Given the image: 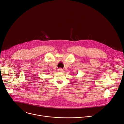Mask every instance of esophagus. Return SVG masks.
I'll return each mask as SVG.
<instances>
[{
  "label": "esophagus",
  "mask_w": 124,
  "mask_h": 124,
  "mask_svg": "<svg viewBox=\"0 0 124 124\" xmlns=\"http://www.w3.org/2000/svg\"><path fill=\"white\" fill-rule=\"evenodd\" d=\"M58 71L59 72H63V71H64V70H63V69H62V68H59V69H58Z\"/></svg>",
  "instance_id": "obj_1"
}]
</instances>
